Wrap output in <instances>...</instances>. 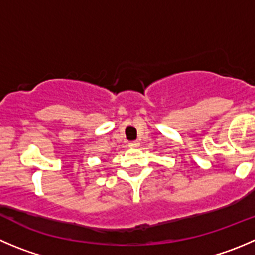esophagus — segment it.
<instances>
[{"instance_id":"obj_1","label":"esophagus","mask_w":255,"mask_h":255,"mask_svg":"<svg viewBox=\"0 0 255 255\" xmlns=\"http://www.w3.org/2000/svg\"><path fill=\"white\" fill-rule=\"evenodd\" d=\"M137 146H139V142H136V141L130 142L129 144V147H137Z\"/></svg>"}]
</instances>
